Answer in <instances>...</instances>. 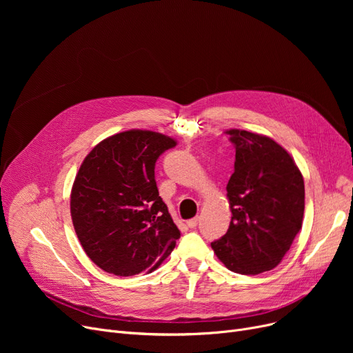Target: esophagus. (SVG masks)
<instances>
[{
    "instance_id": "34e87169",
    "label": "esophagus",
    "mask_w": 353,
    "mask_h": 353,
    "mask_svg": "<svg viewBox=\"0 0 353 353\" xmlns=\"http://www.w3.org/2000/svg\"><path fill=\"white\" fill-rule=\"evenodd\" d=\"M197 223H199V217H194V219L188 220V226H189L190 229H194V228L197 226Z\"/></svg>"
}]
</instances>
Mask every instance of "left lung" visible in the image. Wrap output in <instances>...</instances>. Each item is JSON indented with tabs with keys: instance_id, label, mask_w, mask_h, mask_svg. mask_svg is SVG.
<instances>
[{
	"instance_id": "8db88e82",
	"label": "left lung",
	"mask_w": 353,
	"mask_h": 353,
	"mask_svg": "<svg viewBox=\"0 0 353 353\" xmlns=\"http://www.w3.org/2000/svg\"><path fill=\"white\" fill-rule=\"evenodd\" d=\"M234 172L228 183L232 220L212 243L219 261L240 274H259L282 262L302 229L305 183L285 148L268 136L232 128Z\"/></svg>"
}]
</instances>
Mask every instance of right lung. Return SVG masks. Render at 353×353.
Wrapping results in <instances>:
<instances>
[{"label": "right lung", "mask_w": 353, "mask_h": 353, "mask_svg": "<svg viewBox=\"0 0 353 353\" xmlns=\"http://www.w3.org/2000/svg\"><path fill=\"white\" fill-rule=\"evenodd\" d=\"M177 143L148 130L107 137L87 154L71 189L74 229L87 256L116 276L156 270L180 230L159 196L157 159Z\"/></svg>", "instance_id": "obj_1"}]
</instances>
